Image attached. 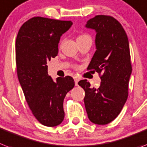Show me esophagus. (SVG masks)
I'll return each instance as SVG.
<instances>
[{
    "label": "esophagus",
    "instance_id": "34e87169",
    "mask_svg": "<svg viewBox=\"0 0 147 147\" xmlns=\"http://www.w3.org/2000/svg\"><path fill=\"white\" fill-rule=\"evenodd\" d=\"M79 80H79V79L77 78V77H74L75 86H78V82H79Z\"/></svg>",
    "mask_w": 147,
    "mask_h": 147
}]
</instances>
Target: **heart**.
Returning <instances> with one entry per match:
<instances>
[{"label":"heart","mask_w":147,"mask_h":147,"mask_svg":"<svg viewBox=\"0 0 147 147\" xmlns=\"http://www.w3.org/2000/svg\"><path fill=\"white\" fill-rule=\"evenodd\" d=\"M87 35H80V36H79L78 38H81V37H86Z\"/></svg>","instance_id":"b5f03b06"}]
</instances>
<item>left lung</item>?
<instances>
[{"label":"left lung","instance_id":"obj_1","mask_svg":"<svg viewBox=\"0 0 147 147\" xmlns=\"http://www.w3.org/2000/svg\"><path fill=\"white\" fill-rule=\"evenodd\" d=\"M86 28L96 32V51L88 70L102 72L100 86L91 87L86 80L78 82L85 91L84 103L88 117L97 125H106L118 116L128 98L131 74L129 43L124 28L113 17L96 16Z\"/></svg>","mask_w":147,"mask_h":147}]
</instances>
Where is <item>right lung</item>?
Instances as JSON below:
<instances>
[{
	"label": "right lung",
	"instance_id": "add662e5",
	"mask_svg": "<svg viewBox=\"0 0 147 147\" xmlns=\"http://www.w3.org/2000/svg\"><path fill=\"white\" fill-rule=\"evenodd\" d=\"M72 25L71 21L34 17L22 25L16 40L20 86L33 115L48 127L62 122L64 99L74 86L71 76L58 77L54 81L47 68V62L58 55L61 35Z\"/></svg>",
	"mask_w": 147,
	"mask_h": 147
}]
</instances>
